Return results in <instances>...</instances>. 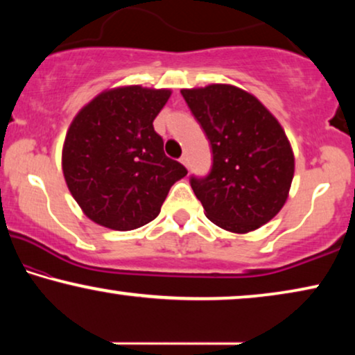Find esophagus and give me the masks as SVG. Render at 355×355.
I'll list each match as a JSON object with an SVG mask.
<instances>
[{
  "label": "esophagus",
  "mask_w": 355,
  "mask_h": 355,
  "mask_svg": "<svg viewBox=\"0 0 355 355\" xmlns=\"http://www.w3.org/2000/svg\"><path fill=\"white\" fill-rule=\"evenodd\" d=\"M179 162H181L186 168H189V157H187V155H182V157H181V159H179Z\"/></svg>",
  "instance_id": "1"
}]
</instances>
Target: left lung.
<instances>
[{
  "mask_svg": "<svg viewBox=\"0 0 355 355\" xmlns=\"http://www.w3.org/2000/svg\"><path fill=\"white\" fill-rule=\"evenodd\" d=\"M210 140L213 163L191 186L207 218L232 232H249L283 208L294 155L278 121L254 95L232 85L181 90Z\"/></svg>",
  "mask_w": 355,
  "mask_h": 355,
  "instance_id": "obj_1",
  "label": "left lung"
}]
</instances>
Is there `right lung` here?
<instances>
[{"mask_svg": "<svg viewBox=\"0 0 355 355\" xmlns=\"http://www.w3.org/2000/svg\"><path fill=\"white\" fill-rule=\"evenodd\" d=\"M169 90L121 87L100 94L72 121L62 148L67 187L92 221L130 231L158 216L169 189L187 174L168 158L153 119Z\"/></svg>", "mask_w": 355, "mask_h": 355, "instance_id": "1", "label": "right lung"}]
</instances>
